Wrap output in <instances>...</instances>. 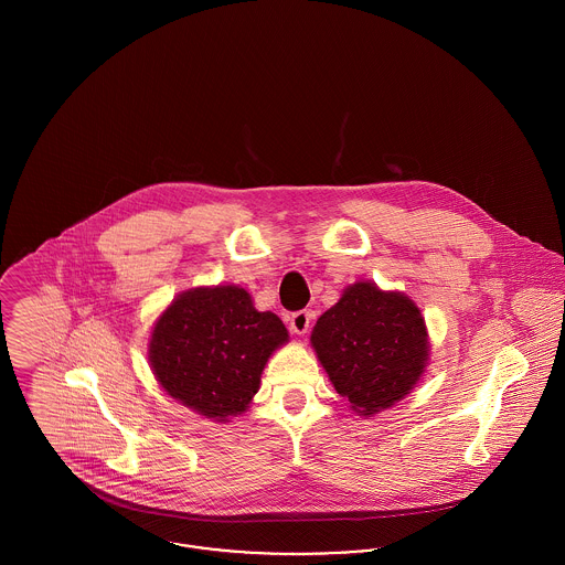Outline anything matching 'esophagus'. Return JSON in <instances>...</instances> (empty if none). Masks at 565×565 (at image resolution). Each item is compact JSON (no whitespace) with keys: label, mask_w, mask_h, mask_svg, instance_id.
Returning a JSON list of instances; mask_svg holds the SVG:
<instances>
[{"label":"esophagus","mask_w":565,"mask_h":565,"mask_svg":"<svg viewBox=\"0 0 565 565\" xmlns=\"http://www.w3.org/2000/svg\"><path fill=\"white\" fill-rule=\"evenodd\" d=\"M289 328H291V332H296V334H307L309 328H311V316H309V311H298V313H294V316L289 318Z\"/></svg>","instance_id":"obj_1"}]
</instances>
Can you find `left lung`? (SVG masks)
<instances>
[{
	"label": "left lung",
	"instance_id": "8db88e82",
	"mask_svg": "<svg viewBox=\"0 0 565 565\" xmlns=\"http://www.w3.org/2000/svg\"><path fill=\"white\" fill-rule=\"evenodd\" d=\"M311 345L337 394L361 417L404 401L430 361L417 305L372 280L348 285L311 332Z\"/></svg>",
	"mask_w": 565,
	"mask_h": 565
}]
</instances>
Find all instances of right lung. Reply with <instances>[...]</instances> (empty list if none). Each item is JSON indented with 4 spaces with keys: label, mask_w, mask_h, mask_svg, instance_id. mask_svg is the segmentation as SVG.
<instances>
[{
    "label": "right lung",
    "mask_w": 565,
    "mask_h": 565,
    "mask_svg": "<svg viewBox=\"0 0 565 565\" xmlns=\"http://www.w3.org/2000/svg\"><path fill=\"white\" fill-rule=\"evenodd\" d=\"M287 341L280 318L258 311L239 285L193 287L157 318L148 361L169 398L226 424L252 404L269 356Z\"/></svg>",
    "instance_id": "obj_1"
}]
</instances>
